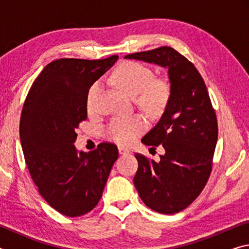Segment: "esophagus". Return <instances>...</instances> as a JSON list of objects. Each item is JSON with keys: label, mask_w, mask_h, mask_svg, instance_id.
I'll list each match as a JSON object with an SVG mask.
<instances>
[{"label": "esophagus", "mask_w": 249, "mask_h": 249, "mask_svg": "<svg viewBox=\"0 0 249 249\" xmlns=\"http://www.w3.org/2000/svg\"><path fill=\"white\" fill-rule=\"evenodd\" d=\"M119 153L121 154V155H128L130 151L127 149V148H125V147H122V146H119Z\"/></svg>", "instance_id": "esophagus-1"}]
</instances>
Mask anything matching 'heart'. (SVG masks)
<instances>
[{"mask_svg": "<svg viewBox=\"0 0 249 249\" xmlns=\"http://www.w3.org/2000/svg\"><path fill=\"white\" fill-rule=\"evenodd\" d=\"M113 81L128 95L137 96L141 107L151 114H157L166 107L170 99V86L163 80L155 79L154 71L142 64L127 61L117 67L113 73ZM100 82H94L88 92L87 105L92 107ZM144 129L141 117L114 119L105 128L107 136L119 144H129Z\"/></svg>", "mask_w": 249, "mask_h": 249, "instance_id": "b5f03b06", "label": "heart"}]
</instances>
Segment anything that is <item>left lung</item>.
I'll return each instance as SVG.
<instances>
[{"label":"left lung","instance_id":"left-lung-1","mask_svg":"<svg viewBox=\"0 0 249 249\" xmlns=\"http://www.w3.org/2000/svg\"><path fill=\"white\" fill-rule=\"evenodd\" d=\"M125 59L168 70L170 99L161 117L142 138L147 146L165 148L159 161L135 154L134 185L142 202L158 213L174 214L195 201L212 170L217 121L208 89L193 64L171 47L130 53Z\"/></svg>","mask_w":249,"mask_h":249}]
</instances>
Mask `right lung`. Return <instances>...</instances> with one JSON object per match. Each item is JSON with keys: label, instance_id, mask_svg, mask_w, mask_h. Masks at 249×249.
<instances>
[{"label": "right lung", "instance_id": "right-lung-1", "mask_svg": "<svg viewBox=\"0 0 249 249\" xmlns=\"http://www.w3.org/2000/svg\"><path fill=\"white\" fill-rule=\"evenodd\" d=\"M119 59L64 58L50 62L34 81L19 122L24 158L40 196L59 213L75 217L98 204L119 157L114 144L90 153L74 147L87 120L88 92Z\"/></svg>", "mask_w": 249, "mask_h": 249}]
</instances>
